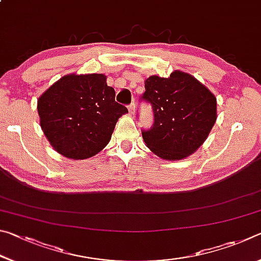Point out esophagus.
<instances>
[{
	"instance_id": "1",
	"label": "esophagus",
	"mask_w": 261,
	"mask_h": 261,
	"mask_svg": "<svg viewBox=\"0 0 261 261\" xmlns=\"http://www.w3.org/2000/svg\"><path fill=\"white\" fill-rule=\"evenodd\" d=\"M127 109H129V112H130V114H132L134 115V113H135V109H136V106H135V102H131L129 106H127Z\"/></svg>"
}]
</instances>
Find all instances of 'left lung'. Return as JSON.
<instances>
[{
  "label": "left lung",
  "mask_w": 261,
  "mask_h": 261,
  "mask_svg": "<svg viewBox=\"0 0 261 261\" xmlns=\"http://www.w3.org/2000/svg\"><path fill=\"white\" fill-rule=\"evenodd\" d=\"M140 100L152 106L154 123L141 130L147 147L165 160H180L199 148L216 121V98L191 74L151 76Z\"/></svg>",
  "instance_id": "obj_1"
}]
</instances>
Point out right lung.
Masks as SVG:
<instances>
[{"mask_svg": "<svg viewBox=\"0 0 261 261\" xmlns=\"http://www.w3.org/2000/svg\"><path fill=\"white\" fill-rule=\"evenodd\" d=\"M126 112L102 73L62 77L38 100L43 134L55 151L74 160L99 153Z\"/></svg>", "mask_w": 261, "mask_h": 261, "instance_id": "right-lung-1", "label": "right lung"}]
</instances>
